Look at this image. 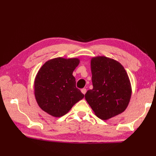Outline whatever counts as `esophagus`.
Instances as JSON below:
<instances>
[{"label":"esophagus","mask_w":156,"mask_h":156,"mask_svg":"<svg viewBox=\"0 0 156 156\" xmlns=\"http://www.w3.org/2000/svg\"><path fill=\"white\" fill-rule=\"evenodd\" d=\"M81 92H82L83 94H85L86 92H87V89H86V88H83V89L81 90Z\"/></svg>","instance_id":"1"}]
</instances>
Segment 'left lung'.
Instances as JSON below:
<instances>
[{
  "label": "left lung",
  "instance_id": "8db88e82",
  "mask_svg": "<svg viewBox=\"0 0 156 156\" xmlns=\"http://www.w3.org/2000/svg\"><path fill=\"white\" fill-rule=\"evenodd\" d=\"M93 88L85 99L94 114L108 120L123 112L129 105L131 85L126 69L119 62L105 56L90 60Z\"/></svg>",
  "mask_w": 156,
  "mask_h": 156
}]
</instances>
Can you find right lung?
I'll list each match as a JSON object with an SVG mask.
<instances>
[{"label": "right lung", "mask_w": 156, "mask_h": 156, "mask_svg": "<svg viewBox=\"0 0 156 156\" xmlns=\"http://www.w3.org/2000/svg\"><path fill=\"white\" fill-rule=\"evenodd\" d=\"M79 62L78 58L57 57L48 60L40 68L34 92L41 110L52 116H62L84 98L72 75Z\"/></svg>", "instance_id": "1"}]
</instances>
